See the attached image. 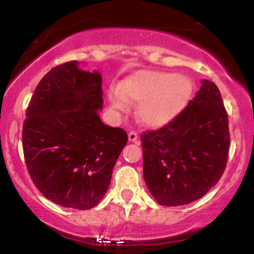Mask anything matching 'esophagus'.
Returning a JSON list of instances; mask_svg holds the SVG:
<instances>
[{
	"label": "esophagus",
	"instance_id": "esophagus-1",
	"mask_svg": "<svg viewBox=\"0 0 254 254\" xmlns=\"http://www.w3.org/2000/svg\"><path fill=\"white\" fill-rule=\"evenodd\" d=\"M129 141L130 142H136V141H137V132H136V131H130L129 132Z\"/></svg>",
	"mask_w": 254,
	"mask_h": 254
}]
</instances>
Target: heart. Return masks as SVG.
I'll return each instance as SVG.
<instances>
[{
  "label": "heart",
  "mask_w": 254,
  "mask_h": 254,
  "mask_svg": "<svg viewBox=\"0 0 254 254\" xmlns=\"http://www.w3.org/2000/svg\"><path fill=\"white\" fill-rule=\"evenodd\" d=\"M193 93L190 78L169 72L142 71L127 78L121 89L110 91L114 110L125 112L129 102H137V117L152 127L166 125L185 110Z\"/></svg>",
  "instance_id": "heart-1"
}]
</instances>
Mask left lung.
I'll list each match as a JSON object with an SVG mask.
<instances>
[{"mask_svg":"<svg viewBox=\"0 0 254 254\" xmlns=\"http://www.w3.org/2000/svg\"><path fill=\"white\" fill-rule=\"evenodd\" d=\"M143 177L159 205L181 206L217 185L227 166L230 133L219 89L201 80L196 96L175 119L141 135Z\"/></svg>","mask_w":254,"mask_h":254,"instance_id":"8db88e82","label":"left lung"}]
</instances>
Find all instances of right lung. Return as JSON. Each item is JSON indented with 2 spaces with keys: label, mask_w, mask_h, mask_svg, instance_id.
I'll return each mask as SVG.
<instances>
[{
  "label": "right lung",
  "mask_w": 254,
  "mask_h": 254,
  "mask_svg": "<svg viewBox=\"0 0 254 254\" xmlns=\"http://www.w3.org/2000/svg\"><path fill=\"white\" fill-rule=\"evenodd\" d=\"M102 78L77 61L52 68L38 83L26 110L23 150L32 182L64 207L89 210L101 201L127 142L121 127H107Z\"/></svg>",
  "instance_id": "right-lung-1"
}]
</instances>
